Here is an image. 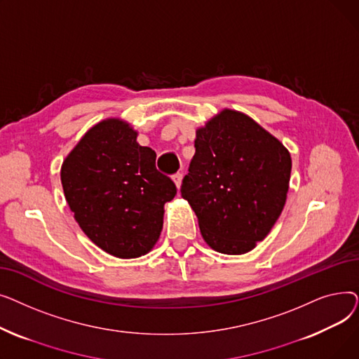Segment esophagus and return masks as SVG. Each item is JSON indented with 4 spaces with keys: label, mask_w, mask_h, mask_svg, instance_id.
Masks as SVG:
<instances>
[{
    "label": "esophagus",
    "mask_w": 359,
    "mask_h": 359,
    "mask_svg": "<svg viewBox=\"0 0 359 359\" xmlns=\"http://www.w3.org/2000/svg\"><path fill=\"white\" fill-rule=\"evenodd\" d=\"M182 179H183V175H182V173H176V175L173 176V182H175V184H176V187H177V189H180V184H182Z\"/></svg>",
    "instance_id": "obj_1"
}]
</instances>
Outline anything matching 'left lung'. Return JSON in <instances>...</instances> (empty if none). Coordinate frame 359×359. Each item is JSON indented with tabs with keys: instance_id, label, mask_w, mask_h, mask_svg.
I'll list each match as a JSON object with an SVG mask.
<instances>
[{
	"instance_id": "8db88e82",
	"label": "left lung",
	"mask_w": 359,
	"mask_h": 359,
	"mask_svg": "<svg viewBox=\"0 0 359 359\" xmlns=\"http://www.w3.org/2000/svg\"><path fill=\"white\" fill-rule=\"evenodd\" d=\"M195 148L180 192L203 240L219 253L250 252L284 210L288 149L252 118L229 109L196 130Z\"/></svg>"
}]
</instances>
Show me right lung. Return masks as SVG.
I'll use <instances>...</instances> for the list:
<instances>
[{"instance_id":"add662e5","label":"right lung","mask_w":359,"mask_h":359,"mask_svg":"<svg viewBox=\"0 0 359 359\" xmlns=\"http://www.w3.org/2000/svg\"><path fill=\"white\" fill-rule=\"evenodd\" d=\"M156 153L137 142L126 122L93 126L65 158L61 182L69 210L86 236L121 259L148 253L163 229L164 203L177 192L158 172Z\"/></svg>"}]
</instances>
